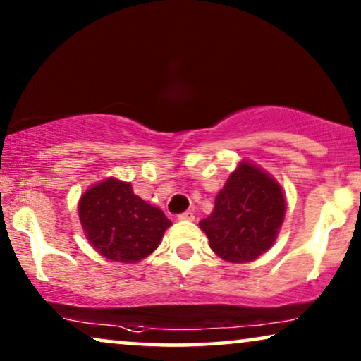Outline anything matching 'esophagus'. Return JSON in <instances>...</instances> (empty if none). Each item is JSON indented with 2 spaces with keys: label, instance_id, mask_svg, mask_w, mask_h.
I'll return each instance as SVG.
<instances>
[{
  "label": "esophagus",
  "instance_id": "esophagus-1",
  "mask_svg": "<svg viewBox=\"0 0 361 361\" xmlns=\"http://www.w3.org/2000/svg\"><path fill=\"white\" fill-rule=\"evenodd\" d=\"M177 219L182 220V221H192L195 219V215L192 214V212H182V214L177 215Z\"/></svg>",
  "mask_w": 361,
  "mask_h": 361
}]
</instances>
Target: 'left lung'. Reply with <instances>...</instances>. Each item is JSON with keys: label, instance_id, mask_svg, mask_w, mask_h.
Here are the masks:
<instances>
[{"label": "left lung", "instance_id": "obj_1", "mask_svg": "<svg viewBox=\"0 0 361 361\" xmlns=\"http://www.w3.org/2000/svg\"><path fill=\"white\" fill-rule=\"evenodd\" d=\"M284 214L281 185L261 167L243 161L216 195L214 212L199 225L221 259L248 263L273 246Z\"/></svg>", "mask_w": 361, "mask_h": 361}]
</instances>
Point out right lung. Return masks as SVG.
Returning <instances> with one entry per match:
<instances>
[{"instance_id":"1","label":"right lung","mask_w":361,"mask_h":361,"mask_svg":"<svg viewBox=\"0 0 361 361\" xmlns=\"http://www.w3.org/2000/svg\"><path fill=\"white\" fill-rule=\"evenodd\" d=\"M78 216L98 253L118 263H136L151 255L172 225L164 212L115 177L98 182L80 197Z\"/></svg>"}]
</instances>
